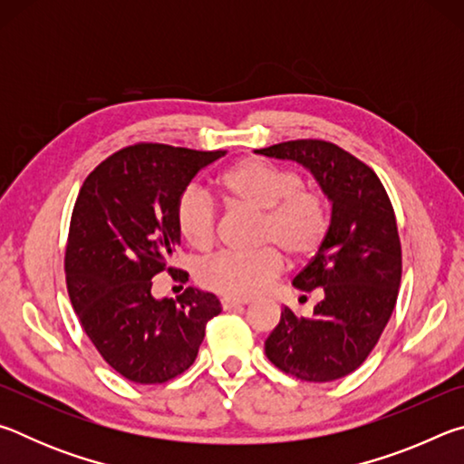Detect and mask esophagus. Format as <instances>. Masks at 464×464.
I'll return each instance as SVG.
<instances>
[{"label":"esophagus","instance_id":"esophagus-1","mask_svg":"<svg viewBox=\"0 0 464 464\" xmlns=\"http://www.w3.org/2000/svg\"><path fill=\"white\" fill-rule=\"evenodd\" d=\"M247 303H249V301H241V298H229V296L221 298V304H223L225 311L235 309V307H243V304H247Z\"/></svg>","mask_w":464,"mask_h":464}]
</instances>
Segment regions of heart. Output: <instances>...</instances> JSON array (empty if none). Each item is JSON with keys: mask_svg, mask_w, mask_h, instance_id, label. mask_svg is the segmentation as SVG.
I'll return each mask as SVG.
<instances>
[{"mask_svg": "<svg viewBox=\"0 0 464 464\" xmlns=\"http://www.w3.org/2000/svg\"><path fill=\"white\" fill-rule=\"evenodd\" d=\"M218 190L235 207L260 215L257 246L249 256L221 254L204 262L198 280L229 298L260 295L282 270V256L301 264L324 246L329 231L325 198L303 186L301 174L264 160H243L217 179ZM176 225L196 249H208L217 233L215 204L198 188H186L176 204Z\"/></svg>", "mask_w": 464, "mask_h": 464, "instance_id": "b5f03b06", "label": "heart"}]
</instances>
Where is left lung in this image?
Wrapping results in <instances>:
<instances>
[{
	"mask_svg": "<svg viewBox=\"0 0 464 464\" xmlns=\"http://www.w3.org/2000/svg\"><path fill=\"white\" fill-rule=\"evenodd\" d=\"M256 153L301 163L332 202L324 246L293 280L301 293L315 290L319 303L309 319L285 307L266 356L301 381H337L364 362L395 309L401 241L391 200L366 163L327 140H286Z\"/></svg>",
	"mask_w": 464,
	"mask_h": 464,
	"instance_id": "obj_1",
	"label": "left lung"
}]
</instances>
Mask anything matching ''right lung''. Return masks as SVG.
<instances>
[{
	"label": "right lung",
	"instance_id": "add662e5",
	"mask_svg": "<svg viewBox=\"0 0 464 464\" xmlns=\"http://www.w3.org/2000/svg\"><path fill=\"white\" fill-rule=\"evenodd\" d=\"M225 153L124 147L85 178L77 196L65 249L69 298L100 356L132 382L160 384L188 371L207 324L221 313L213 293L192 286L176 301L155 298L151 278L179 246V194Z\"/></svg>",
	"mask_w": 464,
	"mask_h": 464
}]
</instances>
